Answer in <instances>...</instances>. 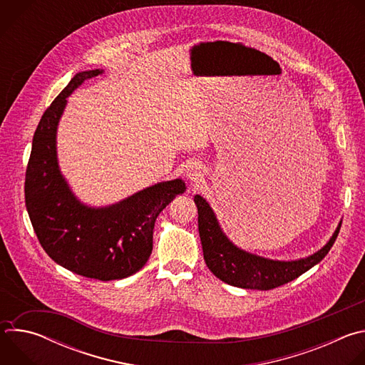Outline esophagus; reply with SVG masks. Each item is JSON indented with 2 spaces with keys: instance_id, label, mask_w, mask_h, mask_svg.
<instances>
[{
  "instance_id": "obj_1",
  "label": "esophagus",
  "mask_w": 365,
  "mask_h": 365,
  "mask_svg": "<svg viewBox=\"0 0 365 365\" xmlns=\"http://www.w3.org/2000/svg\"><path fill=\"white\" fill-rule=\"evenodd\" d=\"M186 178L190 183H195V185L200 183L203 180V170H202L200 165L190 163L186 169Z\"/></svg>"
}]
</instances>
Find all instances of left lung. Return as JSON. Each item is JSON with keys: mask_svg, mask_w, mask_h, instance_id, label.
Segmentation results:
<instances>
[{"mask_svg": "<svg viewBox=\"0 0 365 365\" xmlns=\"http://www.w3.org/2000/svg\"><path fill=\"white\" fill-rule=\"evenodd\" d=\"M195 203L197 206L199 237L207 269L220 280L241 289L270 290L297 279L322 262L341 230L339 224L327 245L315 254L294 262H279V259L250 254L235 247L222 232L210 203L200 195L195 196Z\"/></svg>", "mask_w": 365, "mask_h": 365, "instance_id": "obj_1", "label": "left lung"}]
</instances>
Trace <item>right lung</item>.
<instances>
[{
    "label": "right lung",
    "mask_w": 365,
    "mask_h": 365,
    "mask_svg": "<svg viewBox=\"0 0 365 365\" xmlns=\"http://www.w3.org/2000/svg\"><path fill=\"white\" fill-rule=\"evenodd\" d=\"M102 71L76 73L44 111L26 170V206L47 255L62 267L89 279L118 280L144 267L153 250L155 218L186 186L182 179L145 187L106 206L81 203L58 165L56 131L66 98Z\"/></svg>",
    "instance_id": "1"
}]
</instances>
